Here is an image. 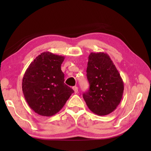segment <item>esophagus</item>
Segmentation results:
<instances>
[{
	"label": "esophagus",
	"mask_w": 151,
	"mask_h": 151,
	"mask_svg": "<svg viewBox=\"0 0 151 151\" xmlns=\"http://www.w3.org/2000/svg\"><path fill=\"white\" fill-rule=\"evenodd\" d=\"M72 89H74L75 93H78V88H77V86H74V87H73V88H72Z\"/></svg>",
	"instance_id": "obj_1"
}]
</instances>
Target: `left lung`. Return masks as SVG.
<instances>
[{
    "label": "left lung",
    "mask_w": 151,
    "mask_h": 151,
    "mask_svg": "<svg viewBox=\"0 0 151 151\" xmlns=\"http://www.w3.org/2000/svg\"><path fill=\"white\" fill-rule=\"evenodd\" d=\"M89 89L83 98L90 110L103 116L115 110L124 90L122 77L107 53H91L87 67Z\"/></svg>",
    "instance_id": "8db88e82"
}]
</instances>
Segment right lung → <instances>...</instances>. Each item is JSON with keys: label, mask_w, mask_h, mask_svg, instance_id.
I'll return each instance as SVG.
<instances>
[{"label": "right lung", "mask_w": 151, "mask_h": 151, "mask_svg": "<svg viewBox=\"0 0 151 151\" xmlns=\"http://www.w3.org/2000/svg\"><path fill=\"white\" fill-rule=\"evenodd\" d=\"M64 58L49 52L42 53L24 73L22 83L24 98L29 107L41 116L55 115L74 93L64 83L61 70Z\"/></svg>", "instance_id": "obj_1"}]
</instances>
